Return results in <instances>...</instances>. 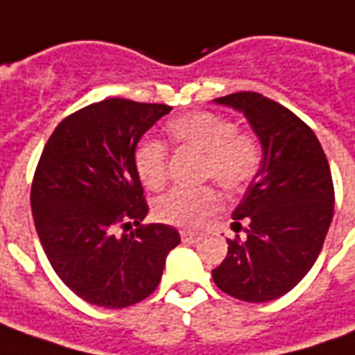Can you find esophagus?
Masks as SVG:
<instances>
[{"label":"esophagus","instance_id":"esophagus-1","mask_svg":"<svg viewBox=\"0 0 355 355\" xmlns=\"http://www.w3.org/2000/svg\"><path fill=\"white\" fill-rule=\"evenodd\" d=\"M180 238L184 243H198L200 241V236L198 234H192V232H180Z\"/></svg>","mask_w":355,"mask_h":355}]
</instances>
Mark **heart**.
Masks as SVG:
<instances>
[{
    "instance_id": "b5f03b06",
    "label": "heart",
    "mask_w": 355,
    "mask_h": 355,
    "mask_svg": "<svg viewBox=\"0 0 355 355\" xmlns=\"http://www.w3.org/2000/svg\"><path fill=\"white\" fill-rule=\"evenodd\" d=\"M173 144L190 148L203 157L201 178L215 180L224 192H243L259 175L262 148L251 132L239 131L228 117L213 112H190L165 125ZM135 169L150 190L167 182V148L159 140L144 139L135 148ZM215 188L173 190L155 203V216L177 228H200L220 209Z\"/></svg>"
}]
</instances>
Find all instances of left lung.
Returning a JSON list of instances; mask_svg holds the SVG:
<instances>
[{
  "label": "left lung",
  "instance_id": "1",
  "mask_svg": "<svg viewBox=\"0 0 355 355\" xmlns=\"http://www.w3.org/2000/svg\"><path fill=\"white\" fill-rule=\"evenodd\" d=\"M243 112L262 146L259 175L232 213L236 232L213 270L216 287L245 302L289 293L320 254L335 209L331 169L320 140L282 104L251 91L215 98Z\"/></svg>",
  "mask_w": 355,
  "mask_h": 355
}]
</instances>
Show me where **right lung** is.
<instances>
[{"mask_svg":"<svg viewBox=\"0 0 355 355\" xmlns=\"http://www.w3.org/2000/svg\"><path fill=\"white\" fill-rule=\"evenodd\" d=\"M167 104L106 98L64 117L43 148L32 182V215L51 266L89 304L127 308L159 285L180 243L148 215L135 148ZM137 230L127 234L130 224Z\"/></svg>","mask_w":355,"mask_h":355,"instance_id":"add662e5","label":"right lung"}]
</instances>
